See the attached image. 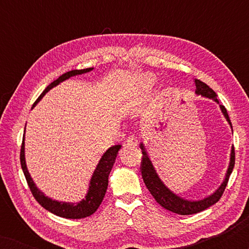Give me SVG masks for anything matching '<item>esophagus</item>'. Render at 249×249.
<instances>
[{
    "label": "esophagus",
    "mask_w": 249,
    "mask_h": 249,
    "mask_svg": "<svg viewBox=\"0 0 249 249\" xmlns=\"http://www.w3.org/2000/svg\"><path fill=\"white\" fill-rule=\"evenodd\" d=\"M137 144H138V141L136 139V137L130 136V137H128L127 142H125V147H136Z\"/></svg>",
    "instance_id": "1"
}]
</instances>
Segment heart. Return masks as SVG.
<instances>
[{"label":"heart","instance_id":"heart-1","mask_svg":"<svg viewBox=\"0 0 249 249\" xmlns=\"http://www.w3.org/2000/svg\"><path fill=\"white\" fill-rule=\"evenodd\" d=\"M144 84H145V86L147 87V88H151V87H153V85H154V83H155V79H154V77L153 76H151V74H145L144 76Z\"/></svg>","mask_w":249,"mask_h":249}]
</instances>
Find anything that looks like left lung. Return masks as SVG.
<instances>
[{
	"label": "left lung",
	"mask_w": 249,
	"mask_h": 249,
	"mask_svg": "<svg viewBox=\"0 0 249 249\" xmlns=\"http://www.w3.org/2000/svg\"><path fill=\"white\" fill-rule=\"evenodd\" d=\"M194 84L196 86L195 94L200 95V96L209 98V100H212L215 102V103L219 104L220 110L222 112L223 117L226 118L228 124H229L230 128L232 129V124H231V121L229 119V115H228V112L226 107L223 105L219 103V100H217L215 91H214L212 88H210L205 83L200 81L198 79H194ZM141 149L142 153V180H144L146 187L149 190V193L152 194V196L154 197L156 202H158L160 205H161L163 209L171 211L173 213L180 214V215H189V214H195L198 213L200 211H204L207 207L212 206L213 204H215L217 200L221 198L222 194L226 189L228 180H229V177L232 172L233 166H234V148L233 146L231 147L230 152V161L229 165H228V170L226 172V176H224V179L221 185L217 187L216 190L211 194V195L204 197V198L200 199H186L183 197L179 196L178 194L173 193L169 187H166L164 182L162 181V179L160 178L159 173L156 172V170L153 165V162L151 158H149L148 152L146 151L145 145L141 142Z\"/></svg>",
	"instance_id": "8db88e82"
}]
</instances>
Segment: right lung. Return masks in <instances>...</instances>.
Segmentation results:
<instances>
[{"label": "right lung", "mask_w": 249, "mask_h": 249, "mask_svg": "<svg viewBox=\"0 0 249 249\" xmlns=\"http://www.w3.org/2000/svg\"><path fill=\"white\" fill-rule=\"evenodd\" d=\"M94 68H87V69L83 70H71L69 72L63 73L62 76H60L56 80H54L53 83H51L47 86L42 94L39 95V97L37 98L35 103H34L33 107H35L37 103L45 96L47 91H50L53 87L57 86V85L63 83L67 79H69L71 77L79 76V74H84L87 72H90ZM26 131V128H25ZM122 145H114L111 146L110 148H107V151L103 153L102 158L98 161L96 168H95L91 178L88 183V189L86 193V196L79 202L71 203V202H61V200H56L51 198V197L46 196L42 190L38 189V187L36 186V183L34 182V180L30 176L27 168L26 158H25V135H23L22 139V145H21V152H20V162H21V168L23 171V175L26 177L27 182L32 194L35 197L37 202L42 205L44 209L49 211V212L55 214L57 216L66 217V219H83V217H87L91 215V214L96 212L98 206L101 205L102 200H103L105 193H107V185H108V175H110L112 168L117 159L118 152L120 151Z\"/></svg>", "instance_id": "1"}]
</instances>
